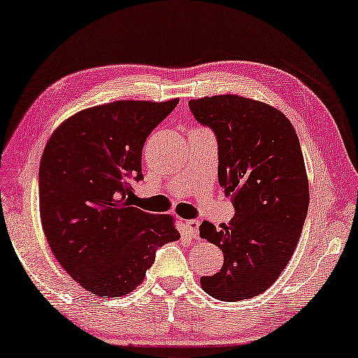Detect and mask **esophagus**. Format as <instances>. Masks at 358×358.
Wrapping results in <instances>:
<instances>
[{
	"label": "esophagus",
	"mask_w": 358,
	"mask_h": 358,
	"mask_svg": "<svg viewBox=\"0 0 358 358\" xmlns=\"http://www.w3.org/2000/svg\"><path fill=\"white\" fill-rule=\"evenodd\" d=\"M187 232L192 235L193 238H199V221L198 220H188L185 221Z\"/></svg>",
	"instance_id": "1"
}]
</instances>
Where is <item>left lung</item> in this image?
Listing matches in <instances>:
<instances>
[{
  "label": "left lung",
  "instance_id": "obj_1",
  "mask_svg": "<svg viewBox=\"0 0 358 358\" xmlns=\"http://www.w3.org/2000/svg\"><path fill=\"white\" fill-rule=\"evenodd\" d=\"M190 110L218 140V180L231 196L229 224L204 221L202 238L224 263L201 287L226 302L251 299L271 287L298 245L308 210V179L298 134L275 107L238 95L190 99Z\"/></svg>",
  "mask_w": 358,
  "mask_h": 358
}]
</instances>
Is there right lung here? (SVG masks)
I'll return each instance as SVG.
<instances>
[{"label":"right lung","mask_w":358,"mask_h":358,"mask_svg":"<svg viewBox=\"0 0 358 358\" xmlns=\"http://www.w3.org/2000/svg\"><path fill=\"white\" fill-rule=\"evenodd\" d=\"M178 103L90 107L66 118L45 146L38 171L45 237L60 266L95 296L129 294L157 248L180 238L171 215L148 213L129 201V180L143 179L145 141Z\"/></svg>","instance_id":"add662e5"}]
</instances>
